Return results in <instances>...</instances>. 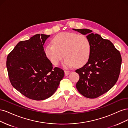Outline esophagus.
Returning <instances> with one entry per match:
<instances>
[{
    "instance_id": "1",
    "label": "esophagus",
    "mask_w": 128,
    "mask_h": 128,
    "mask_svg": "<svg viewBox=\"0 0 128 128\" xmlns=\"http://www.w3.org/2000/svg\"><path fill=\"white\" fill-rule=\"evenodd\" d=\"M70 72V71H69V70H64V74H65V75L66 76H67V75H68L69 74V73Z\"/></svg>"
}]
</instances>
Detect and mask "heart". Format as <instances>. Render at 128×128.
<instances>
[{
    "instance_id": "1",
    "label": "heart",
    "mask_w": 128,
    "mask_h": 128,
    "mask_svg": "<svg viewBox=\"0 0 128 128\" xmlns=\"http://www.w3.org/2000/svg\"><path fill=\"white\" fill-rule=\"evenodd\" d=\"M52 44L44 48L46 56L53 64H59L64 56L65 67H77L86 64L91 54V43L88 37L83 34L74 32H61L56 35Z\"/></svg>"
}]
</instances>
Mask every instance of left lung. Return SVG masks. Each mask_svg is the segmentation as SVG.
<instances>
[{
    "label": "left lung",
    "instance_id": "1",
    "mask_svg": "<svg viewBox=\"0 0 128 128\" xmlns=\"http://www.w3.org/2000/svg\"><path fill=\"white\" fill-rule=\"evenodd\" d=\"M86 37L91 43L88 62L75 72L80 75L77 90L88 98L105 94L116 83L121 69V54L112 42L88 29H72Z\"/></svg>",
    "mask_w": 128,
    "mask_h": 128
}]
</instances>
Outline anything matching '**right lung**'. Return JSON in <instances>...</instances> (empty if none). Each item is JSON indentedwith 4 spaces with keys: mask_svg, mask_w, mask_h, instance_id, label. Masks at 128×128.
Wrapping results in <instances>:
<instances>
[{
    "mask_svg": "<svg viewBox=\"0 0 128 128\" xmlns=\"http://www.w3.org/2000/svg\"><path fill=\"white\" fill-rule=\"evenodd\" d=\"M50 35L36 34L18 42L7 58L6 67L12 86L29 99L42 100L52 96L64 77L62 69L53 67L44 45Z\"/></svg>",
    "mask_w": 128,
    "mask_h": 128,
    "instance_id": "obj_1",
    "label": "right lung"
}]
</instances>
